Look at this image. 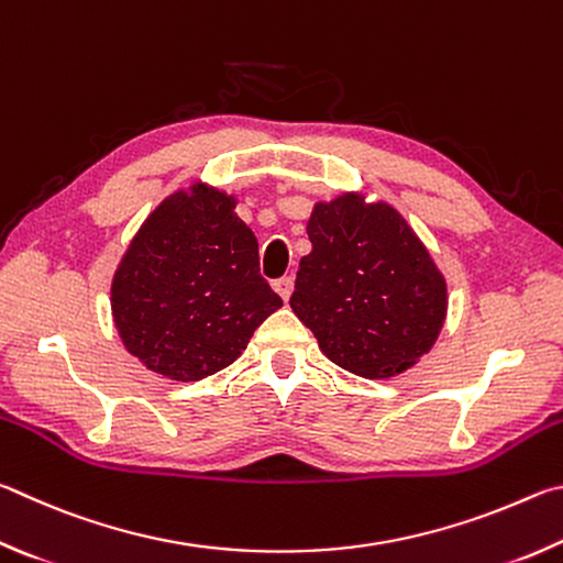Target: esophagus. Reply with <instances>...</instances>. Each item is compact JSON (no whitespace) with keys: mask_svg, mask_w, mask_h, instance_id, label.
I'll use <instances>...</instances> for the list:
<instances>
[{"mask_svg":"<svg viewBox=\"0 0 563 563\" xmlns=\"http://www.w3.org/2000/svg\"><path fill=\"white\" fill-rule=\"evenodd\" d=\"M274 291L279 294L284 301H287L291 297V291H294V279H291V276H282V279H276L274 282Z\"/></svg>","mask_w":563,"mask_h":563,"instance_id":"34e87169","label":"esophagus"}]
</instances>
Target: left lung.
<instances>
[{
    "instance_id": "obj_1",
    "label": "left lung",
    "mask_w": 563,
    "mask_h": 563,
    "mask_svg": "<svg viewBox=\"0 0 563 563\" xmlns=\"http://www.w3.org/2000/svg\"><path fill=\"white\" fill-rule=\"evenodd\" d=\"M291 309L323 356L361 378L412 368L442 331L445 276L396 207L343 192L317 202Z\"/></svg>"
}]
</instances>
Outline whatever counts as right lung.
I'll return each instance as SVG.
<instances>
[{
  "instance_id": "obj_1",
  "label": "right lung",
  "mask_w": 563,
  "mask_h": 563,
  "mask_svg": "<svg viewBox=\"0 0 563 563\" xmlns=\"http://www.w3.org/2000/svg\"><path fill=\"white\" fill-rule=\"evenodd\" d=\"M234 207V195L205 183L177 190L147 214L118 264V336L157 376L190 383L227 368L282 307Z\"/></svg>"
}]
</instances>
